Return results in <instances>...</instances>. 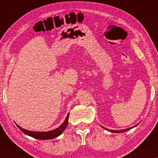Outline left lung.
I'll return each instance as SVG.
<instances>
[{
    "mask_svg": "<svg viewBox=\"0 0 158 158\" xmlns=\"http://www.w3.org/2000/svg\"><path fill=\"white\" fill-rule=\"evenodd\" d=\"M135 127H136V126H135ZM133 128V127H131V128H127V129H123V130H119V131H116V130H110V129H107V128H106V130L107 131H111V132H113V133H122V132H125V131H128V130H130L131 128Z\"/></svg>",
    "mask_w": 158,
    "mask_h": 158,
    "instance_id": "left-lung-1",
    "label": "left lung"
}]
</instances>
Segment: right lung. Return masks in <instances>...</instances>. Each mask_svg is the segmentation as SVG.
Returning a JSON list of instances; mask_svg holds the SVG:
<instances>
[{
  "instance_id": "1",
  "label": "right lung",
  "mask_w": 158,
  "mask_h": 158,
  "mask_svg": "<svg viewBox=\"0 0 158 158\" xmlns=\"http://www.w3.org/2000/svg\"><path fill=\"white\" fill-rule=\"evenodd\" d=\"M69 114H68L66 118H65V121L62 123L61 125L60 126L59 128H56V129H54V130L50 131H47V132L30 131L22 128L20 126H18V124H16V125H17V127L20 128L22 131H23L26 135H28L31 137H33V138H37V139H40V140H48V139H52V138H54L56 137L59 136V135L61 134L63 131H64L65 129V128L67 127L68 122H69Z\"/></svg>"
}]
</instances>
